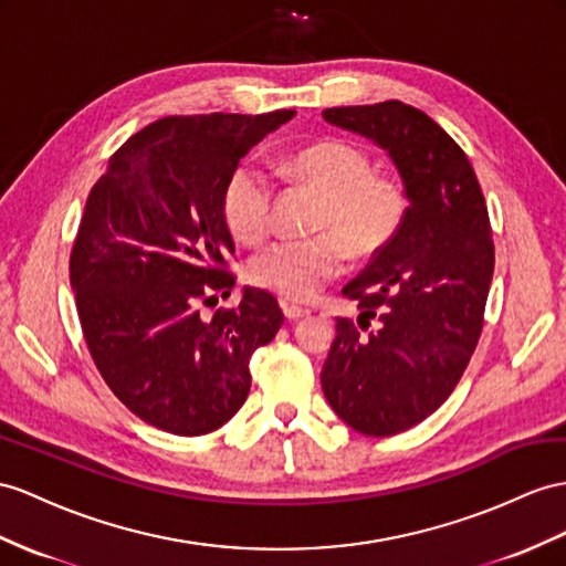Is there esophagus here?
<instances>
[{"label": "esophagus", "instance_id": "esophagus-1", "mask_svg": "<svg viewBox=\"0 0 566 566\" xmlns=\"http://www.w3.org/2000/svg\"><path fill=\"white\" fill-rule=\"evenodd\" d=\"M282 311H284V317L286 321H301V317H306L308 311L301 308V306H294V303H282Z\"/></svg>", "mask_w": 566, "mask_h": 566}]
</instances>
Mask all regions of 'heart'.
Returning <instances> with one entry per match:
<instances>
[{"mask_svg":"<svg viewBox=\"0 0 566 566\" xmlns=\"http://www.w3.org/2000/svg\"><path fill=\"white\" fill-rule=\"evenodd\" d=\"M282 174L321 196L313 239L274 241L249 263V277L286 301H311L335 282L344 258L368 260L392 243L411 212V191L395 174L375 171L373 157L344 140H325L282 159ZM274 181L255 163H241L222 188V217L243 243L272 229Z\"/></svg>","mask_w":566,"mask_h":566,"instance_id":"obj_1","label":"heart"}]
</instances>
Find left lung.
<instances>
[{
    "label": "left lung",
    "instance_id": "1",
    "mask_svg": "<svg viewBox=\"0 0 566 566\" xmlns=\"http://www.w3.org/2000/svg\"><path fill=\"white\" fill-rule=\"evenodd\" d=\"M323 117L385 148L411 191L399 237L344 286L358 325L337 317L321 373L346 426L387 438L438 411L469 366L495 268L490 217L467 153L426 112L387 99Z\"/></svg>",
    "mask_w": 566,
    "mask_h": 566
}]
</instances>
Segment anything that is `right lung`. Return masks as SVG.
<instances>
[{"label":"right lung","mask_w":566,"mask_h":566,"mask_svg":"<svg viewBox=\"0 0 566 566\" xmlns=\"http://www.w3.org/2000/svg\"><path fill=\"white\" fill-rule=\"evenodd\" d=\"M193 114L140 128L95 181L69 277L103 380L140 421L184 438L222 428L251 389V356L284 313L263 289L200 315L237 284L222 188L241 157L294 117Z\"/></svg>","instance_id":"add662e5"}]
</instances>
